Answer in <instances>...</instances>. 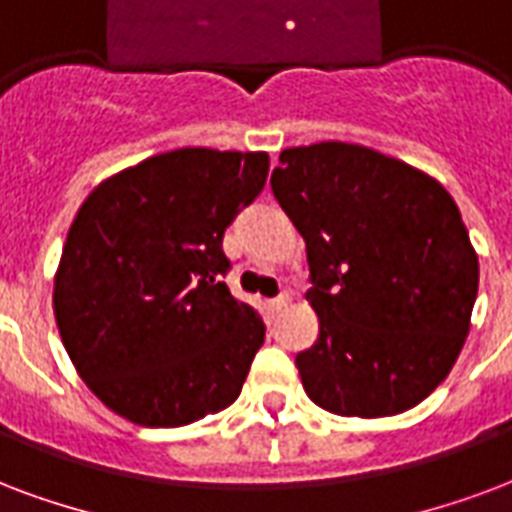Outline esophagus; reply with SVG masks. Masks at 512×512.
Listing matches in <instances>:
<instances>
[{"label": "esophagus", "mask_w": 512, "mask_h": 512, "mask_svg": "<svg viewBox=\"0 0 512 512\" xmlns=\"http://www.w3.org/2000/svg\"><path fill=\"white\" fill-rule=\"evenodd\" d=\"M286 305H288V294H286V291H280L278 297L270 299L272 310H280V307H286Z\"/></svg>", "instance_id": "esophagus-1"}]
</instances>
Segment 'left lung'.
Returning <instances> with one entry per match:
<instances>
[{
  "label": "left lung",
  "instance_id": "8db88e82",
  "mask_svg": "<svg viewBox=\"0 0 512 512\" xmlns=\"http://www.w3.org/2000/svg\"><path fill=\"white\" fill-rule=\"evenodd\" d=\"M272 194L305 237L318 340L297 353L307 397L334 416L405 413L456 364L478 256L451 194L351 142L280 153Z\"/></svg>",
  "mask_w": 512,
  "mask_h": 512
}]
</instances>
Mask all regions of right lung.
Returning a JSON list of instances; mask_svg holds the SVG:
<instances>
[{"mask_svg":"<svg viewBox=\"0 0 512 512\" xmlns=\"http://www.w3.org/2000/svg\"><path fill=\"white\" fill-rule=\"evenodd\" d=\"M267 172V153L178 148L80 205L53 310L80 378L118 416L169 429L240 397L264 321L221 280L224 232Z\"/></svg>","mask_w":512,"mask_h":512,"instance_id":"1","label":"right lung"}]
</instances>
